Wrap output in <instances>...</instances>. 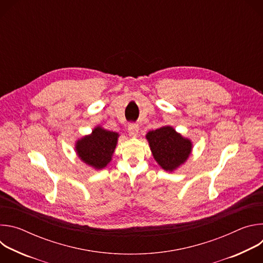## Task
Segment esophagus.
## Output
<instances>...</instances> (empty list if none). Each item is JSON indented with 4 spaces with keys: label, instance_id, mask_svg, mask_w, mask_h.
<instances>
[{
    "label": "esophagus",
    "instance_id": "1",
    "mask_svg": "<svg viewBox=\"0 0 263 263\" xmlns=\"http://www.w3.org/2000/svg\"><path fill=\"white\" fill-rule=\"evenodd\" d=\"M128 131H129L130 136L136 137V136L138 135L139 127H138V125H136V124H130V125L128 126Z\"/></svg>",
    "mask_w": 263,
    "mask_h": 263
}]
</instances>
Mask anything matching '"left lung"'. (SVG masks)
I'll use <instances>...</instances> for the list:
<instances>
[{
    "label": "left lung",
    "instance_id": "obj_1",
    "mask_svg": "<svg viewBox=\"0 0 263 263\" xmlns=\"http://www.w3.org/2000/svg\"><path fill=\"white\" fill-rule=\"evenodd\" d=\"M145 138L156 162L166 172H174L189 159L193 142L183 137L171 126L146 133Z\"/></svg>",
    "mask_w": 263,
    "mask_h": 263
}]
</instances>
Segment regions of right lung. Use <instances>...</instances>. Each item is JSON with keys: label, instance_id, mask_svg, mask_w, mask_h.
Here are the masks:
<instances>
[{"label": "right lung", "instance_id": "add662e5", "mask_svg": "<svg viewBox=\"0 0 263 263\" xmlns=\"http://www.w3.org/2000/svg\"><path fill=\"white\" fill-rule=\"evenodd\" d=\"M120 134L97 126L88 135L76 141L74 151L85 164L100 171L107 166L114 156Z\"/></svg>", "mask_w": 263, "mask_h": 263}]
</instances>
